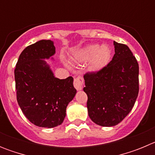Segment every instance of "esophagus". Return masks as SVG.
Masks as SVG:
<instances>
[{
  "label": "esophagus",
  "mask_w": 155,
  "mask_h": 155,
  "mask_svg": "<svg viewBox=\"0 0 155 155\" xmlns=\"http://www.w3.org/2000/svg\"><path fill=\"white\" fill-rule=\"evenodd\" d=\"M74 85L78 91H81L83 88V78L81 76H78L74 78Z\"/></svg>",
  "instance_id": "obj_1"
}]
</instances>
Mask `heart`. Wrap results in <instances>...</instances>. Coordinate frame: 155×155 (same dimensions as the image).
Instances as JSON below:
<instances>
[{
  "label": "heart",
  "instance_id": "obj_1",
  "mask_svg": "<svg viewBox=\"0 0 155 155\" xmlns=\"http://www.w3.org/2000/svg\"><path fill=\"white\" fill-rule=\"evenodd\" d=\"M112 51L108 45H87L74 54V60L78 63L87 62V70L98 72L105 68L110 62ZM65 64L69 67L68 64Z\"/></svg>",
  "mask_w": 155,
  "mask_h": 155
}]
</instances>
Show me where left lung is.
<instances>
[{"label":"left lung","instance_id":"obj_1","mask_svg":"<svg viewBox=\"0 0 155 155\" xmlns=\"http://www.w3.org/2000/svg\"><path fill=\"white\" fill-rule=\"evenodd\" d=\"M115 54L105 68L84 76L90 119L113 127L132 110L139 91V65L127 45L113 42Z\"/></svg>","mask_w":155,"mask_h":155}]
</instances>
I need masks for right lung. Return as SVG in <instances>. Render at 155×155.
Returning a JSON list of instances; mask_svg holds the SVG:
<instances>
[{
	"instance_id": "obj_1",
	"label": "right lung",
	"mask_w": 155,
	"mask_h": 155,
	"mask_svg": "<svg viewBox=\"0 0 155 155\" xmlns=\"http://www.w3.org/2000/svg\"><path fill=\"white\" fill-rule=\"evenodd\" d=\"M55 53L53 41L36 42L21 52L15 70L18 103L25 117L39 127L62 124L67 106L77 93L73 78H56L45 61H54Z\"/></svg>"
}]
</instances>
